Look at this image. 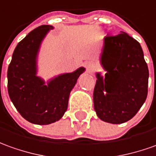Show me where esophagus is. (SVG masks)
Segmentation results:
<instances>
[{
  "mask_svg": "<svg viewBox=\"0 0 156 156\" xmlns=\"http://www.w3.org/2000/svg\"><path fill=\"white\" fill-rule=\"evenodd\" d=\"M85 67L87 68V70L90 72V71H92V69H93V63L91 62H88L85 63Z\"/></svg>",
  "mask_w": 156,
  "mask_h": 156,
  "instance_id": "esophagus-1",
  "label": "esophagus"
}]
</instances>
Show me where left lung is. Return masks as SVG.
Listing matches in <instances>:
<instances>
[{
  "label": "left lung",
  "instance_id": "left-lung-1",
  "mask_svg": "<svg viewBox=\"0 0 156 156\" xmlns=\"http://www.w3.org/2000/svg\"><path fill=\"white\" fill-rule=\"evenodd\" d=\"M101 62L106 73H97L94 106L99 118L126 122L141 108L148 94L149 69L141 45L126 33L104 39Z\"/></svg>",
  "mask_w": 156,
  "mask_h": 156
}]
</instances>
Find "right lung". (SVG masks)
I'll use <instances>...</instances> for the list:
<instances>
[{
    "label": "right lung",
    "mask_w": 156,
    "mask_h": 156,
    "mask_svg": "<svg viewBox=\"0 0 156 156\" xmlns=\"http://www.w3.org/2000/svg\"><path fill=\"white\" fill-rule=\"evenodd\" d=\"M51 25L32 30L17 44L7 70V90L17 112L28 122L47 125L60 120L66 112L71 90L83 67L56 77L44 85L36 76V58L40 43Z\"/></svg>",
    "instance_id": "add662e5"
}]
</instances>
